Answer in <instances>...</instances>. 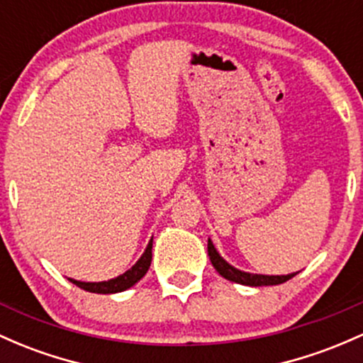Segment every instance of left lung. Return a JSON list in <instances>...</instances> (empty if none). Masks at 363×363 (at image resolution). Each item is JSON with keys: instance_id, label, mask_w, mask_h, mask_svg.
<instances>
[{"instance_id": "1", "label": "left lung", "mask_w": 363, "mask_h": 363, "mask_svg": "<svg viewBox=\"0 0 363 363\" xmlns=\"http://www.w3.org/2000/svg\"><path fill=\"white\" fill-rule=\"evenodd\" d=\"M208 257L212 265L215 267L218 274L222 277H225L227 281L238 282V284H245V286H276V284H282V282L289 281V279L296 276V274H288V276H260V274H250V272H242V270L234 269L233 265H229L220 255L217 253L215 250L213 242L208 240Z\"/></svg>"}]
</instances>
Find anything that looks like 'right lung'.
<instances>
[{"instance_id": "right-lung-1", "label": "right lung", "mask_w": 363, "mask_h": 363, "mask_svg": "<svg viewBox=\"0 0 363 363\" xmlns=\"http://www.w3.org/2000/svg\"><path fill=\"white\" fill-rule=\"evenodd\" d=\"M151 248H153V240L148 242L145 253H143V257L136 262V265H133V269H129L125 274H122V276L110 279V281L82 282V281H75V279H69V281L74 282V284L79 286L81 289H84V291H89V293L111 294V293L125 291V289H129L130 286L136 284L138 281H141V279L145 277V274L148 272V269L151 265Z\"/></svg>"}]
</instances>
